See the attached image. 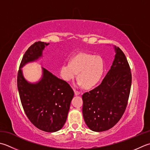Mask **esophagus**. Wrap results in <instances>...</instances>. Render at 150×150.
<instances>
[{
  "instance_id": "34e87169",
  "label": "esophagus",
  "mask_w": 150,
  "mask_h": 150,
  "mask_svg": "<svg viewBox=\"0 0 150 150\" xmlns=\"http://www.w3.org/2000/svg\"><path fill=\"white\" fill-rule=\"evenodd\" d=\"M74 93H75V96H78V95L80 94V92H79V91L76 90H74Z\"/></svg>"
}]
</instances>
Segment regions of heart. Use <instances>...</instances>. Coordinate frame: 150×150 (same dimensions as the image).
<instances>
[{"instance_id": "heart-1", "label": "heart", "mask_w": 150, "mask_h": 150, "mask_svg": "<svg viewBox=\"0 0 150 150\" xmlns=\"http://www.w3.org/2000/svg\"><path fill=\"white\" fill-rule=\"evenodd\" d=\"M103 59L98 55L81 52L64 63L60 68L61 77L66 81H71L77 75L78 85L91 88L99 83L103 74Z\"/></svg>"}]
</instances>
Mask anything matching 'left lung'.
I'll return each instance as SVG.
<instances>
[{
	"mask_svg": "<svg viewBox=\"0 0 150 150\" xmlns=\"http://www.w3.org/2000/svg\"><path fill=\"white\" fill-rule=\"evenodd\" d=\"M115 58L101 83L83 93V114L91 130H108L118 122L124 114L129 97L132 75L125 55L114 47Z\"/></svg>",
	"mask_w": 150,
	"mask_h": 150,
	"instance_id": "left-lung-1",
	"label": "left lung"
}]
</instances>
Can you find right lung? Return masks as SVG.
Returning <instances> with one entry per match:
<instances>
[{
    "instance_id": "1",
    "label": "right lung",
    "mask_w": 150,
    "mask_h": 150,
    "mask_svg": "<svg viewBox=\"0 0 150 150\" xmlns=\"http://www.w3.org/2000/svg\"><path fill=\"white\" fill-rule=\"evenodd\" d=\"M49 44L35 42L25 52L17 74V88L23 109L32 124L52 133L61 129L65 124L74 92L66 81L43 67L42 77L36 83H28L21 69L42 57L43 50Z\"/></svg>"
}]
</instances>
